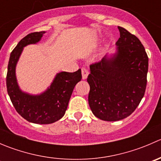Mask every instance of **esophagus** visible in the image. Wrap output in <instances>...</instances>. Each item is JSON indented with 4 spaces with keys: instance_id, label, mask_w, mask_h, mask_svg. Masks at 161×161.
I'll list each match as a JSON object with an SVG mask.
<instances>
[{
    "instance_id": "1",
    "label": "esophagus",
    "mask_w": 161,
    "mask_h": 161,
    "mask_svg": "<svg viewBox=\"0 0 161 161\" xmlns=\"http://www.w3.org/2000/svg\"><path fill=\"white\" fill-rule=\"evenodd\" d=\"M89 75V71L86 68H82V79H86L87 78Z\"/></svg>"
}]
</instances>
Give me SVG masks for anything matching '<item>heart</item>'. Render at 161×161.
<instances>
[{
	"mask_svg": "<svg viewBox=\"0 0 161 161\" xmlns=\"http://www.w3.org/2000/svg\"><path fill=\"white\" fill-rule=\"evenodd\" d=\"M103 52H102L101 53H100V54L98 55V59H101V58H103Z\"/></svg>",
	"mask_w": 161,
	"mask_h": 161,
	"instance_id": "obj_1",
	"label": "heart"
}]
</instances>
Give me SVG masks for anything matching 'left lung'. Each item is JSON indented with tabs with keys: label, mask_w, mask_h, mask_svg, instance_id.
I'll list each match as a JSON object with an SVG mask.
<instances>
[{
	"label": "left lung",
	"mask_w": 161,
	"mask_h": 161,
	"mask_svg": "<svg viewBox=\"0 0 161 161\" xmlns=\"http://www.w3.org/2000/svg\"><path fill=\"white\" fill-rule=\"evenodd\" d=\"M116 50L90 66L89 105L100 119L116 121L136 109L145 94L148 56L140 40L122 27Z\"/></svg>",
	"instance_id": "8db88e82"
}]
</instances>
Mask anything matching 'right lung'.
Masks as SVG:
<instances>
[{
  "label": "right lung",
  "instance_id": "1",
  "mask_svg": "<svg viewBox=\"0 0 161 161\" xmlns=\"http://www.w3.org/2000/svg\"><path fill=\"white\" fill-rule=\"evenodd\" d=\"M45 31L28 34L11 53L6 78L7 90L13 106L23 118L35 124H51L61 119L76 84L82 79L81 69L75 72L61 71L44 92L32 95L22 91L16 78V65L25 47L40 41Z\"/></svg>",
  "mask_w": 161,
  "mask_h": 161
}]
</instances>
